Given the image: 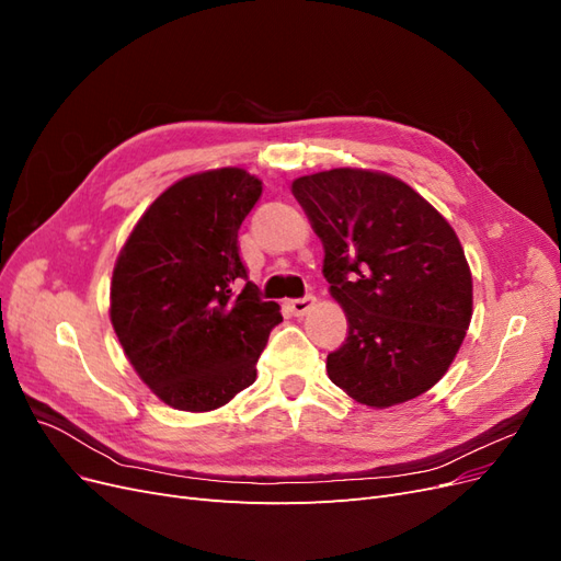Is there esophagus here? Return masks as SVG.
I'll return each instance as SVG.
<instances>
[{"mask_svg":"<svg viewBox=\"0 0 561 561\" xmlns=\"http://www.w3.org/2000/svg\"><path fill=\"white\" fill-rule=\"evenodd\" d=\"M313 304H316V297L307 295V297H301V299L287 301V309L293 311V316H307L309 309H313Z\"/></svg>","mask_w":561,"mask_h":561,"instance_id":"34e87169","label":"esophagus"}]
</instances>
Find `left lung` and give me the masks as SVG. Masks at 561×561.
I'll use <instances>...</instances> for the list:
<instances>
[{"label":"left lung","mask_w":561,"mask_h":561,"mask_svg":"<svg viewBox=\"0 0 561 561\" xmlns=\"http://www.w3.org/2000/svg\"><path fill=\"white\" fill-rule=\"evenodd\" d=\"M290 190L348 322L328 355L330 381L371 410L426 393L472 318V274L454 227L410 184L367 168L301 175Z\"/></svg>","instance_id":"left-lung-1"}]
</instances>
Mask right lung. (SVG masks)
Listing matches in <instances>:
<instances>
[{"mask_svg":"<svg viewBox=\"0 0 561 561\" xmlns=\"http://www.w3.org/2000/svg\"><path fill=\"white\" fill-rule=\"evenodd\" d=\"M262 196L243 168L186 175L151 203L118 252L110 320L128 363L161 402L213 412L257 379L283 320L239 257V229Z\"/></svg>","mask_w":561,"mask_h":561,"instance_id":"add662e5","label":"right lung"}]
</instances>
